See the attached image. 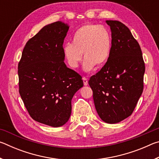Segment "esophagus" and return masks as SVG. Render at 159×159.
Listing matches in <instances>:
<instances>
[{"label":"esophagus","mask_w":159,"mask_h":159,"mask_svg":"<svg viewBox=\"0 0 159 159\" xmlns=\"http://www.w3.org/2000/svg\"><path fill=\"white\" fill-rule=\"evenodd\" d=\"M83 84H84V85H88V82L87 78H86V77H83Z\"/></svg>","instance_id":"34e87169"}]
</instances>
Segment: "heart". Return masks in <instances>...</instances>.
Returning <instances> with one entry per match:
<instances>
[{
	"label": "heart",
	"instance_id": "1",
	"mask_svg": "<svg viewBox=\"0 0 159 159\" xmlns=\"http://www.w3.org/2000/svg\"><path fill=\"white\" fill-rule=\"evenodd\" d=\"M111 50V36L104 26L87 24L80 26L72 36V43H66L63 53L72 68H76L82 60L86 71L94 66L101 68L108 61Z\"/></svg>",
	"mask_w": 159,
	"mask_h": 159
}]
</instances>
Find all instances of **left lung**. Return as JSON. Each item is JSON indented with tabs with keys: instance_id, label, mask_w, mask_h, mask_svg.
I'll return each mask as SVG.
<instances>
[{
	"instance_id": "8db88e82",
	"label": "left lung",
	"mask_w": 159,
	"mask_h": 159,
	"mask_svg": "<svg viewBox=\"0 0 159 159\" xmlns=\"http://www.w3.org/2000/svg\"><path fill=\"white\" fill-rule=\"evenodd\" d=\"M111 50L104 66L88 81L97 112L103 121L116 123L133 114L143 91L144 61L138 42L120 21L107 20Z\"/></svg>"
}]
</instances>
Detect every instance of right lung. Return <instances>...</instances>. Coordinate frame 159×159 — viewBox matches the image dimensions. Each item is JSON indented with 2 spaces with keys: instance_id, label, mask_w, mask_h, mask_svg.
Returning a JSON list of instances; mask_svg holds the SVG:
<instances>
[{
  "instance_id": "add662e5",
  "label": "right lung",
  "mask_w": 159,
  "mask_h": 159,
  "mask_svg": "<svg viewBox=\"0 0 159 159\" xmlns=\"http://www.w3.org/2000/svg\"><path fill=\"white\" fill-rule=\"evenodd\" d=\"M69 26H45L24 48L18 64L19 92L34 120L52 127L68 121L71 99L83 86L82 77L64 62L63 43Z\"/></svg>"
}]
</instances>
